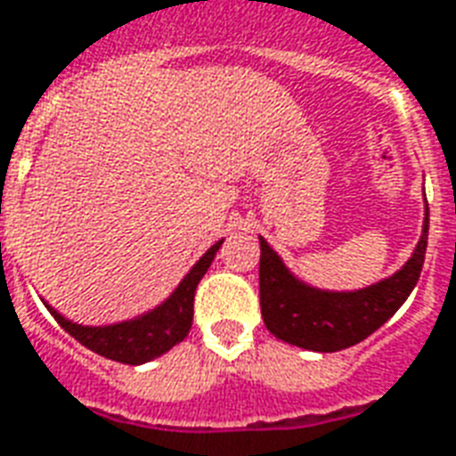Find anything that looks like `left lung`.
I'll list each match as a JSON object with an SVG mask.
<instances>
[{"mask_svg":"<svg viewBox=\"0 0 456 456\" xmlns=\"http://www.w3.org/2000/svg\"><path fill=\"white\" fill-rule=\"evenodd\" d=\"M426 248L428 208L423 235L399 272L361 290H320L296 279L269 242L259 238V303L266 330L286 344L320 354L355 346L378 331L411 296Z\"/></svg>","mask_w":456,"mask_h":456,"instance_id":"1","label":"left lung"}]
</instances>
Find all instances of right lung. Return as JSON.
Returning <instances> with one entry per match:
<instances>
[{"instance_id":"right-lung-1","label":"right lung","mask_w":456,"mask_h":456,"mask_svg":"<svg viewBox=\"0 0 456 456\" xmlns=\"http://www.w3.org/2000/svg\"><path fill=\"white\" fill-rule=\"evenodd\" d=\"M221 245L224 240H218L204 252V256L191 266L190 273L180 281V286L170 293L167 300L134 320L118 322V324H108V327H84V324L67 320L54 307L47 305V310L53 313L61 330L77 338L78 344L91 348L94 354L110 358V361L126 362V365H142V362L153 361L170 351L190 334L191 314H194V290L214 262Z\"/></svg>"}]
</instances>
